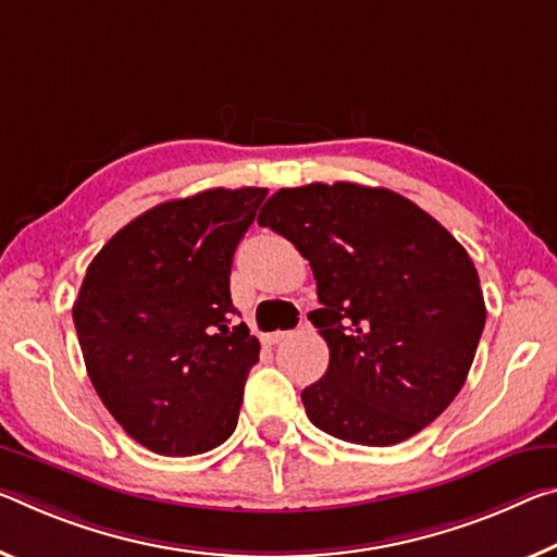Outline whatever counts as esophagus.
<instances>
[{"instance_id": "esophagus-1", "label": "esophagus", "mask_w": 557, "mask_h": 557, "mask_svg": "<svg viewBox=\"0 0 557 557\" xmlns=\"http://www.w3.org/2000/svg\"><path fill=\"white\" fill-rule=\"evenodd\" d=\"M287 337H293V332H272V334H268V337H264V342L280 344V342H285Z\"/></svg>"}]
</instances>
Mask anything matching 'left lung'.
<instances>
[{"label":"left lung","mask_w":557,"mask_h":557,"mask_svg":"<svg viewBox=\"0 0 557 557\" xmlns=\"http://www.w3.org/2000/svg\"><path fill=\"white\" fill-rule=\"evenodd\" d=\"M258 223L287 237L317 280L312 324L330 347L302 392L317 429L394 446L456 399L479 347L485 302L469 252L438 220L386 188H282Z\"/></svg>","instance_id":"1"}]
</instances>
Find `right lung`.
Instances as JSON below:
<instances>
[{"label": "right lung", "mask_w": 557, "mask_h": 557, "mask_svg": "<svg viewBox=\"0 0 557 557\" xmlns=\"http://www.w3.org/2000/svg\"><path fill=\"white\" fill-rule=\"evenodd\" d=\"M264 188H213L131 220L88 264L74 302L86 372L126 434L161 456L233 436L260 355L235 327L231 268Z\"/></svg>", "instance_id": "obj_1"}]
</instances>
